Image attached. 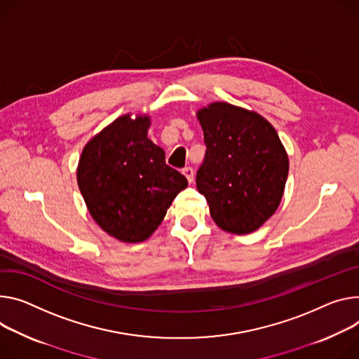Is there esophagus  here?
Masks as SVG:
<instances>
[{
  "label": "esophagus",
  "instance_id": "obj_1",
  "mask_svg": "<svg viewBox=\"0 0 359 359\" xmlns=\"http://www.w3.org/2000/svg\"><path fill=\"white\" fill-rule=\"evenodd\" d=\"M182 173L186 176V179H187V182H189V183H193V179H194V170H193L191 168H184V169L182 170Z\"/></svg>",
  "mask_w": 359,
  "mask_h": 359
}]
</instances>
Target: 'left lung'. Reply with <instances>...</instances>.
<instances>
[{
    "label": "left lung",
    "mask_w": 359,
    "mask_h": 359,
    "mask_svg": "<svg viewBox=\"0 0 359 359\" xmlns=\"http://www.w3.org/2000/svg\"><path fill=\"white\" fill-rule=\"evenodd\" d=\"M206 156L198 190L222 231H257L279 208L289 172L287 153L275 127L259 113L215 102L196 113Z\"/></svg>",
    "instance_id": "left-lung-1"
}]
</instances>
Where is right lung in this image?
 I'll return each mask as SVG.
<instances>
[{
	"mask_svg": "<svg viewBox=\"0 0 359 359\" xmlns=\"http://www.w3.org/2000/svg\"><path fill=\"white\" fill-rule=\"evenodd\" d=\"M150 116L124 114L84 146L77 183L102 229L124 243L149 239L187 179L166 165L165 150L149 137Z\"/></svg>",
	"mask_w": 359,
	"mask_h": 359,
	"instance_id": "obj_1",
	"label": "right lung"
}]
</instances>
